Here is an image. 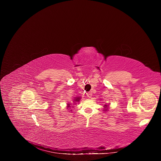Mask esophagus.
Returning a JSON list of instances; mask_svg holds the SVG:
<instances>
[{
	"mask_svg": "<svg viewBox=\"0 0 161 161\" xmlns=\"http://www.w3.org/2000/svg\"><path fill=\"white\" fill-rule=\"evenodd\" d=\"M86 96H87V97H88V98H91L92 96V92H88V93L86 94Z\"/></svg>",
	"mask_w": 161,
	"mask_h": 161,
	"instance_id": "obj_1",
	"label": "esophagus"
}]
</instances>
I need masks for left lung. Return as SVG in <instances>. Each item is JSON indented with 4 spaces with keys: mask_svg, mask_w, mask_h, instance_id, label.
<instances>
[{
    "mask_svg": "<svg viewBox=\"0 0 161 161\" xmlns=\"http://www.w3.org/2000/svg\"><path fill=\"white\" fill-rule=\"evenodd\" d=\"M109 105L108 104H104V111H108V109H109Z\"/></svg>",
    "mask_w": 161,
    "mask_h": 161,
    "instance_id": "obj_1",
    "label": "left lung"
}]
</instances>
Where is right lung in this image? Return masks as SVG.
<instances>
[{"label":"right lung","instance_id":"right-lung-1","mask_svg":"<svg viewBox=\"0 0 161 161\" xmlns=\"http://www.w3.org/2000/svg\"><path fill=\"white\" fill-rule=\"evenodd\" d=\"M81 99V97H75L73 100V104H76V103H79ZM73 107H74V106H72ZM71 108V104L70 103H68L67 104V109L68 108ZM70 111H72V110H70Z\"/></svg>","mask_w":161,"mask_h":161}]
</instances>
